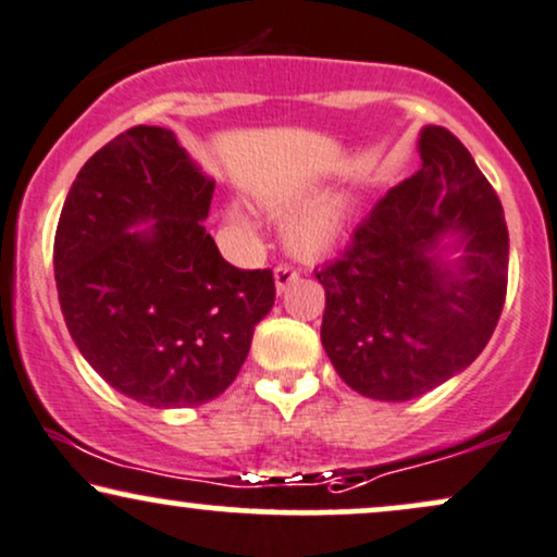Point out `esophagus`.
<instances>
[{"label":"esophagus","mask_w":557,"mask_h":557,"mask_svg":"<svg viewBox=\"0 0 557 557\" xmlns=\"http://www.w3.org/2000/svg\"><path fill=\"white\" fill-rule=\"evenodd\" d=\"M293 283H298V272L293 270V267L280 264L277 270H274V287H277V293H285Z\"/></svg>","instance_id":"obj_1"}]
</instances>
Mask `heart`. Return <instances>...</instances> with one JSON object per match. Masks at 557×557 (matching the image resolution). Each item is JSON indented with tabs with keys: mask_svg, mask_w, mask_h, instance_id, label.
Masks as SVG:
<instances>
[{
	"mask_svg": "<svg viewBox=\"0 0 557 557\" xmlns=\"http://www.w3.org/2000/svg\"><path fill=\"white\" fill-rule=\"evenodd\" d=\"M272 218H290L285 225V246L298 257L313 259L332 251L345 236L350 205L345 197H330L324 186H298L264 199ZM225 225L238 236H251V220L238 205L223 210Z\"/></svg>",
	"mask_w": 557,
	"mask_h": 557,
	"instance_id": "heart-1",
	"label": "heart"
}]
</instances>
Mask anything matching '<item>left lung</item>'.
<instances>
[{"instance_id": "obj_1", "label": "left lung", "mask_w": 557, "mask_h": 557, "mask_svg": "<svg viewBox=\"0 0 557 557\" xmlns=\"http://www.w3.org/2000/svg\"><path fill=\"white\" fill-rule=\"evenodd\" d=\"M420 169L388 189L350 249L317 270L321 345L347 386L407 401L465 371L498 324L508 227L465 145L423 126Z\"/></svg>"}]
</instances>
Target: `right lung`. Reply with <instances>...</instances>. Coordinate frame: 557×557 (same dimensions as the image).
I'll list each match as a JSON object with an SVG mask.
<instances>
[{"mask_svg":"<svg viewBox=\"0 0 557 557\" xmlns=\"http://www.w3.org/2000/svg\"><path fill=\"white\" fill-rule=\"evenodd\" d=\"M214 178L176 134L134 126L83 165L53 238L66 330L106 384L139 405L225 392L274 306L272 270H238L205 231Z\"/></svg>","mask_w":557,"mask_h":557,"instance_id":"obj_1","label":"right lung"}]
</instances>
